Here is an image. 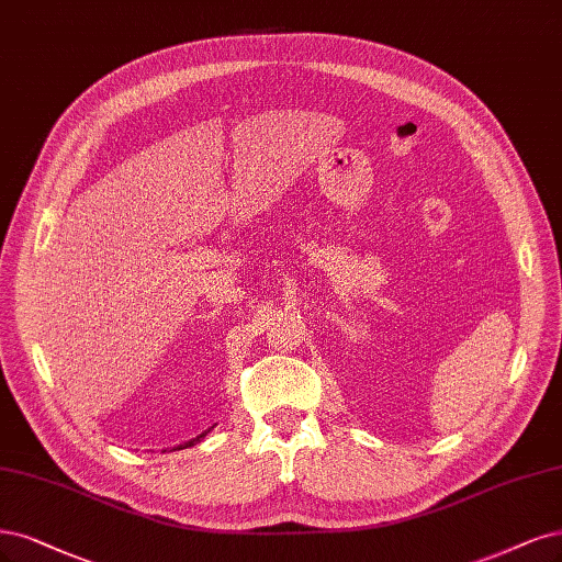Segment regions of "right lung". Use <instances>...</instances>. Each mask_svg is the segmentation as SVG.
I'll use <instances>...</instances> for the list:
<instances>
[{
	"mask_svg": "<svg viewBox=\"0 0 562 562\" xmlns=\"http://www.w3.org/2000/svg\"><path fill=\"white\" fill-rule=\"evenodd\" d=\"M209 430H211V428H209ZM209 430H206V432H209ZM206 432H202L200 437H195V439H190V441H186V443H179V447H173L171 451H177V449L181 451V449H188V447H195V443H198L200 439H204V437H206Z\"/></svg>",
	"mask_w": 562,
	"mask_h": 562,
	"instance_id": "add662e5",
	"label": "right lung"
}]
</instances>
